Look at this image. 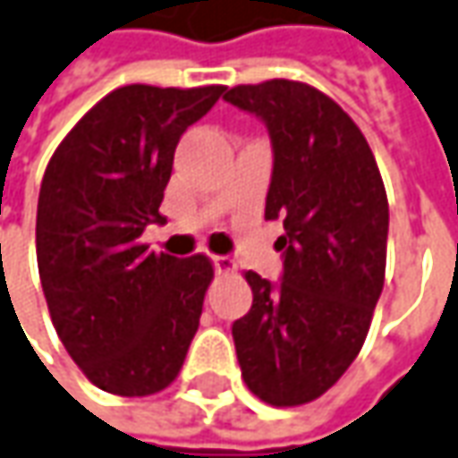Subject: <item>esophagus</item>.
<instances>
[{"instance_id":"esophagus-1","label":"esophagus","mask_w":458,"mask_h":458,"mask_svg":"<svg viewBox=\"0 0 458 458\" xmlns=\"http://www.w3.org/2000/svg\"><path fill=\"white\" fill-rule=\"evenodd\" d=\"M213 266L217 273H235V260L228 255H213Z\"/></svg>"}]
</instances>
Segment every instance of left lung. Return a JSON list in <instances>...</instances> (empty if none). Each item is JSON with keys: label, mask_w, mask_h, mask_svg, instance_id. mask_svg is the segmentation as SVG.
<instances>
[{"label": "left lung", "mask_w": 458, "mask_h": 458, "mask_svg": "<svg viewBox=\"0 0 458 458\" xmlns=\"http://www.w3.org/2000/svg\"><path fill=\"white\" fill-rule=\"evenodd\" d=\"M230 105L260 117L273 145L266 217L281 220V283L248 270L253 306L233 323L242 381L270 406H301L346 373L384 291L388 200L356 123L293 80L238 85Z\"/></svg>", "instance_id": "obj_1"}]
</instances>
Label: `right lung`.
<instances>
[{
  "instance_id": "obj_1",
  "label": "right lung",
  "mask_w": 458,
  "mask_h": 458,
  "mask_svg": "<svg viewBox=\"0 0 458 458\" xmlns=\"http://www.w3.org/2000/svg\"><path fill=\"white\" fill-rule=\"evenodd\" d=\"M223 85H127L87 112L47 165L37 203V266L59 341L92 384L150 396L175 381L213 281L205 255L152 253L140 241L182 132Z\"/></svg>"
}]
</instances>
